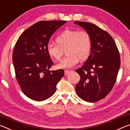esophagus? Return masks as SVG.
I'll return each instance as SVG.
<instances>
[{
    "mask_svg": "<svg viewBox=\"0 0 130 130\" xmlns=\"http://www.w3.org/2000/svg\"><path fill=\"white\" fill-rule=\"evenodd\" d=\"M70 72H71V71H70V70H65V75H68V74L69 73H70Z\"/></svg>",
    "mask_w": 130,
    "mask_h": 130,
    "instance_id": "esophagus-1",
    "label": "esophagus"
}]
</instances>
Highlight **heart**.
Returning <instances> with one entry per match:
<instances>
[{
  "instance_id": "b5f03b06",
  "label": "heart",
  "mask_w": 130,
  "mask_h": 130,
  "mask_svg": "<svg viewBox=\"0 0 130 130\" xmlns=\"http://www.w3.org/2000/svg\"><path fill=\"white\" fill-rule=\"evenodd\" d=\"M56 42L57 44H47L48 56L54 60H60L65 49L68 55L56 65L58 69H72L77 64L80 59H87L91 52V36L85 30H65L57 36Z\"/></svg>"
}]
</instances>
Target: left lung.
<instances>
[{
    "instance_id": "left-lung-1",
    "label": "left lung",
    "mask_w": 130,
    "mask_h": 130,
    "mask_svg": "<svg viewBox=\"0 0 130 130\" xmlns=\"http://www.w3.org/2000/svg\"><path fill=\"white\" fill-rule=\"evenodd\" d=\"M89 34L91 54L82 67L76 70L80 76L76 91L85 102L94 103L104 98L112 89L120 66L119 52L112 37L94 24L75 21Z\"/></svg>"
}]
</instances>
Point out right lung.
Returning <instances> with one entry per match:
<instances>
[{"mask_svg": "<svg viewBox=\"0 0 130 130\" xmlns=\"http://www.w3.org/2000/svg\"><path fill=\"white\" fill-rule=\"evenodd\" d=\"M65 21H42L27 28L18 39L12 53L15 77L23 93L41 102L50 98L64 75V70H49L53 62L46 46L53 34Z\"/></svg>", "mask_w": 130, "mask_h": 130, "instance_id": "add662e5", "label": "right lung"}]
</instances>
